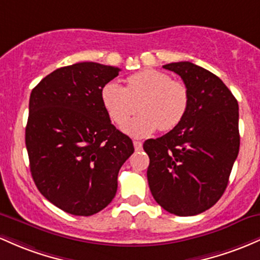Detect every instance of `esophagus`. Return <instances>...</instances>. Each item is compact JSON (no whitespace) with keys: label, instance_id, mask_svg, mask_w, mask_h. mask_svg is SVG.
I'll list each match as a JSON object with an SVG mask.
<instances>
[{"label":"esophagus","instance_id":"1","mask_svg":"<svg viewBox=\"0 0 260 260\" xmlns=\"http://www.w3.org/2000/svg\"><path fill=\"white\" fill-rule=\"evenodd\" d=\"M134 147H135L136 151H140L142 148V142L141 141H134Z\"/></svg>","mask_w":260,"mask_h":260}]
</instances>
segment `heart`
Returning <instances> with one entry per match:
<instances>
[{
  "label": "heart",
  "instance_id": "heart-1",
  "mask_svg": "<svg viewBox=\"0 0 260 260\" xmlns=\"http://www.w3.org/2000/svg\"><path fill=\"white\" fill-rule=\"evenodd\" d=\"M102 102L115 124L122 125L138 110L140 114L122 130L135 138H145L159 130L174 129L184 119L189 107L188 87L157 70H144L131 75L126 87L109 82L102 89Z\"/></svg>",
  "mask_w": 260,
  "mask_h": 260
}]
</instances>
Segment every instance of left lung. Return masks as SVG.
Listing matches in <instances>:
<instances>
[{"mask_svg":"<svg viewBox=\"0 0 260 260\" xmlns=\"http://www.w3.org/2000/svg\"><path fill=\"white\" fill-rule=\"evenodd\" d=\"M163 69L182 77L188 112L166 135L145 141L147 180L157 204L177 216H194L222 197L240 151L238 103L222 81L189 61Z\"/></svg>","mask_w":260,"mask_h":260,"instance_id":"left-lung-1","label":"left lung"}]
</instances>
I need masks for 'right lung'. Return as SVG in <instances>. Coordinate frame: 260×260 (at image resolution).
Masks as SVG:
<instances>
[{"mask_svg":"<svg viewBox=\"0 0 260 260\" xmlns=\"http://www.w3.org/2000/svg\"><path fill=\"white\" fill-rule=\"evenodd\" d=\"M120 69L97 62L61 67L30 93L25 127L31 177L55 206L91 216L115 197L118 173L134 153L129 136L110 122L102 89Z\"/></svg>","mask_w":260,"mask_h":260,"instance_id":"add662e5","label":"right lung"}]
</instances>
